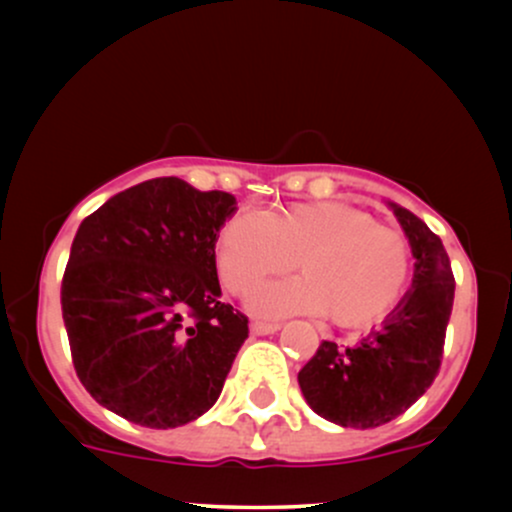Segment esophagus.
Here are the masks:
<instances>
[{"label":"esophagus","instance_id":"esophagus-1","mask_svg":"<svg viewBox=\"0 0 512 512\" xmlns=\"http://www.w3.org/2000/svg\"><path fill=\"white\" fill-rule=\"evenodd\" d=\"M279 322H267V320H252L250 330L252 334H274L276 330H279Z\"/></svg>","mask_w":512,"mask_h":512}]
</instances>
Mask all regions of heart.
Segmentation results:
<instances>
[{
	"instance_id": "obj_1",
	"label": "heart",
	"mask_w": 512,
	"mask_h": 512,
	"mask_svg": "<svg viewBox=\"0 0 512 512\" xmlns=\"http://www.w3.org/2000/svg\"><path fill=\"white\" fill-rule=\"evenodd\" d=\"M223 289L243 296L296 267L305 276L269 284L250 305L264 315L315 313L339 327H368L397 308L411 274L407 238L342 202H298L264 219L236 214L214 243Z\"/></svg>"
}]
</instances>
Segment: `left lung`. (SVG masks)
I'll return each mask as SVG.
<instances>
[{
  "label": "left lung",
  "mask_w": 512,
  "mask_h": 512,
  "mask_svg": "<svg viewBox=\"0 0 512 512\" xmlns=\"http://www.w3.org/2000/svg\"><path fill=\"white\" fill-rule=\"evenodd\" d=\"M395 216L414 252V286L380 330L354 346L322 342L298 373L305 402L344 428H375L397 419L436 380L455 298L443 243L419 216Z\"/></svg>",
  "instance_id": "8db88e82"
}]
</instances>
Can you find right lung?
Returning <instances> with one entry per match:
<instances>
[{
  "instance_id": "obj_1",
  "label": "right lung",
  "mask_w": 512,
  "mask_h": 512,
  "mask_svg": "<svg viewBox=\"0 0 512 512\" xmlns=\"http://www.w3.org/2000/svg\"><path fill=\"white\" fill-rule=\"evenodd\" d=\"M228 192L139 182L81 221L62 317L81 385L146 428L190 424L219 399L248 317L221 303L214 243Z\"/></svg>"
}]
</instances>
